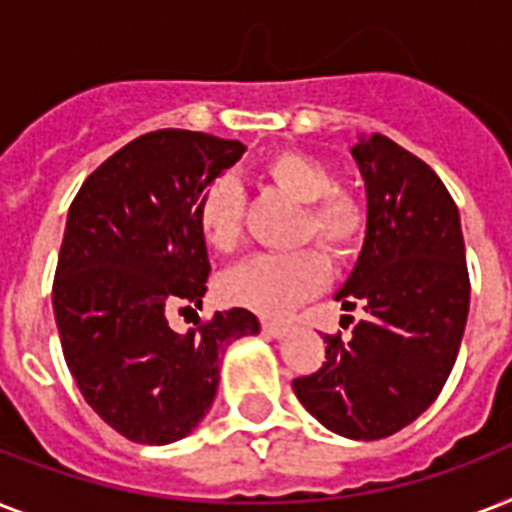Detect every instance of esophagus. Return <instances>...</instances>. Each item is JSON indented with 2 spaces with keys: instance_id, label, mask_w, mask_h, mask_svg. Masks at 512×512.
Returning <instances> with one entry per match:
<instances>
[{
  "instance_id": "esophagus-1",
  "label": "esophagus",
  "mask_w": 512,
  "mask_h": 512,
  "mask_svg": "<svg viewBox=\"0 0 512 512\" xmlns=\"http://www.w3.org/2000/svg\"><path fill=\"white\" fill-rule=\"evenodd\" d=\"M263 332L268 337H276V340H281V337L287 335L289 329L284 327V324H276V321H263Z\"/></svg>"
}]
</instances>
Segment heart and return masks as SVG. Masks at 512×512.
<instances>
[{"label": "heart", "mask_w": 512, "mask_h": 512, "mask_svg": "<svg viewBox=\"0 0 512 512\" xmlns=\"http://www.w3.org/2000/svg\"><path fill=\"white\" fill-rule=\"evenodd\" d=\"M273 188L303 204L297 241H316L327 255L345 260L364 247L369 231V207L361 193L340 188L335 172L316 156L284 148L260 167ZM196 225L204 244L215 252H233L244 239V193L228 175L215 177L201 191ZM327 257L316 247L284 255H255L225 271L217 281V295L260 316H287L308 297L327 287Z\"/></svg>", "instance_id": "obj_1"}]
</instances>
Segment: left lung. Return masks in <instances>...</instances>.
<instances>
[{
	"label": "left lung",
	"instance_id": "obj_1",
	"mask_svg": "<svg viewBox=\"0 0 512 512\" xmlns=\"http://www.w3.org/2000/svg\"><path fill=\"white\" fill-rule=\"evenodd\" d=\"M350 154L366 183L369 231L337 300L345 311L361 303L366 316L348 340L324 337L327 361L292 388L321 425L374 441L417 420L444 388L470 276L460 209L441 177L385 135L361 138Z\"/></svg>",
	"mask_w": 512,
	"mask_h": 512
}]
</instances>
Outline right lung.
<instances>
[{"label":"right lung","instance_id":"1","mask_svg":"<svg viewBox=\"0 0 512 512\" xmlns=\"http://www.w3.org/2000/svg\"><path fill=\"white\" fill-rule=\"evenodd\" d=\"M241 154L239 140L207 132H146L108 156L68 209L52 281L63 356L100 420L138 444L188 436L215 401L223 350L260 329L247 308L188 335L167 324L207 292L196 204Z\"/></svg>","mask_w":512,"mask_h":512}]
</instances>
